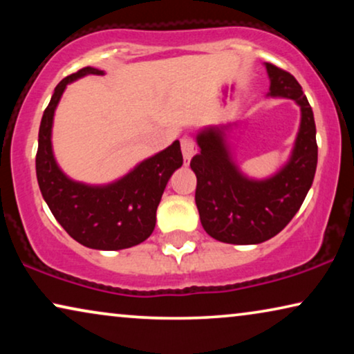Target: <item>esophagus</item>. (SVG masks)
Masks as SVG:
<instances>
[{"label":"esophagus","mask_w":354,"mask_h":354,"mask_svg":"<svg viewBox=\"0 0 354 354\" xmlns=\"http://www.w3.org/2000/svg\"><path fill=\"white\" fill-rule=\"evenodd\" d=\"M182 154H183V162H185V166H188L192 161V158L196 154V145L193 143L192 138L182 140Z\"/></svg>","instance_id":"esophagus-1"}]
</instances>
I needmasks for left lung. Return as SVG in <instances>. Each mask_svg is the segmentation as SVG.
Segmentation results:
<instances>
[{"label": "left lung", "mask_w": 354, "mask_h": 354, "mask_svg": "<svg viewBox=\"0 0 354 354\" xmlns=\"http://www.w3.org/2000/svg\"><path fill=\"white\" fill-rule=\"evenodd\" d=\"M264 67L268 96L293 100L301 111L292 153L277 172L254 178L241 171L230 143L236 124L207 125L195 135L200 151L190 167L200 221L207 235L224 243L258 245L277 235L301 207L316 174V124L306 95L292 74L269 62Z\"/></svg>", "instance_id": "1"}]
</instances>
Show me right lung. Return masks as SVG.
Listing matches in <instances>:
<instances>
[{
	"label": "right lung",
	"mask_w": 354,
	"mask_h": 354,
	"mask_svg": "<svg viewBox=\"0 0 354 354\" xmlns=\"http://www.w3.org/2000/svg\"><path fill=\"white\" fill-rule=\"evenodd\" d=\"M90 74L104 75V71L84 67L55 88L38 132L37 180L53 216L75 241L93 250H124L153 234L164 188L183 164L180 143L176 140L114 182L91 185L71 178L53 153V120L66 86Z\"/></svg>",
	"instance_id": "add662e5"
}]
</instances>
